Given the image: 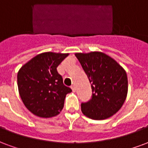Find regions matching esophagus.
Masks as SVG:
<instances>
[{
    "label": "esophagus",
    "mask_w": 148,
    "mask_h": 148,
    "mask_svg": "<svg viewBox=\"0 0 148 148\" xmlns=\"http://www.w3.org/2000/svg\"><path fill=\"white\" fill-rule=\"evenodd\" d=\"M71 88H72V90H73V92H75V85H72V86H71Z\"/></svg>",
    "instance_id": "1"
}]
</instances>
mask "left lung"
<instances>
[{"label": "left lung", "instance_id": "8db88e82", "mask_svg": "<svg viewBox=\"0 0 148 148\" xmlns=\"http://www.w3.org/2000/svg\"><path fill=\"white\" fill-rule=\"evenodd\" d=\"M75 55L92 89L91 99L81 104L82 113L93 120L110 117L121 108L127 97L126 72L114 59L102 52Z\"/></svg>", "mask_w": 148, "mask_h": 148}]
</instances>
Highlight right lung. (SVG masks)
I'll use <instances>...</instances> for the list:
<instances>
[{"mask_svg":"<svg viewBox=\"0 0 148 148\" xmlns=\"http://www.w3.org/2000/svg\"><path fill=\"white\" fill-rule=\"evenodd\" d=\"M69 53L46 52L21 67L17 74L20 98L29 111L40 117L57 116L72 89L64 86L57 68Z\"/></svg>","mask_w":148,"mask_h":148,"instance_id":"right-lung-1","label":"right lung"}]
</instances>
